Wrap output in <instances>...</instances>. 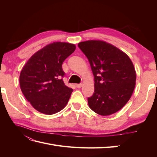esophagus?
Listing matches in <instances>:
<instances>
[{"instance_id": "esophagus-1", "label": "esophagus", "mask_w": 157, "mask_h": 157, "mask_svg": "<svg viewBox=\"0 0 157 157\" xmlns=\"http://www.w3.org/2000/svg\"><path fill=\"white\" fill-rule=\"evenodd\" d=\"M82 84H75V86L77 87V88H81L82 87Z\"/></svg>"}]
</instances>
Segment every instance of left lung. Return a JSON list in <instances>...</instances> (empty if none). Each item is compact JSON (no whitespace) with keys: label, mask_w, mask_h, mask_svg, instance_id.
Returning a JSON list of instances; mask_svg holds the SVG:
<instances>
[{"label":"left lung","mask_w":157,"mask_h":157,"mask_svg":"<svg viewBox=\"0 0 157 157\" xmlns=\"http://www.w3.org/2000/svg\"><path fill=\"white\" fill-rule=\"evenodd\" d=\"M78 46L87 57L94 76V93L88 98L90 108L102 116L118 111L129 101L136 86L131 59L103 40H87Z\"/></svg>","instance_id":"left-lung-1"}]
</instances>
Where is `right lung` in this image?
Listing matches in <instances>:
<instances>
[{
	"label": "right lung",
	"instance_id": "right-lung-1",
	"mask_svg": "<svg viewBox=\"0 0 157 157\" xmlns=\"http://www.w3.org/2000/svg\"><path fill=\"white\" fill-rule=\"evenodd\" d=\"M75 48L68 42H53L33 54L23 67L21 92L36 111L53 115L67 105L73 89L63 82L62 64Z\"/></svg>",
	"mask_w": 157,
	"mask_h": 157
}]
</instances>
